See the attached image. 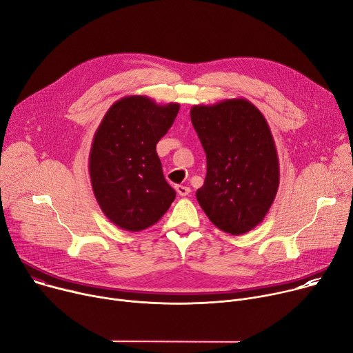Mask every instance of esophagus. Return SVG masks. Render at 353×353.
<instances>
[{
	"label": "esophagus",
	"mask_w": 353,
	"mask_h": 353,
	"mask_svg": "<svg viewBox=\"0 0 353 353\" xmlns=\"http://www.w3.org/2000/svg\"><path fill=\"white\" fill-rule=\"evenodd\" d=\"M176 191H177V194L179 196H181V197H184V196H188L190 194V187H187V185H176Z\"/></svg>",
	"instance_id": "obj_1"
}]
</instances>
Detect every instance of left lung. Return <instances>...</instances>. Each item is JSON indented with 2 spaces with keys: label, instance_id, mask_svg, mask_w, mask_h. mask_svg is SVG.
Masks as SVG:
<instances>
[{
  "label": "left lung",
  "instance_id": "8db88e82",
  "mask_svg": "<svg viewBox=\"0 0 353 353\" xmlns=\"http://www.w3.org/2000/svg\"><path fill=\"white\" fill-rule=\"evenodd\" d=\"M190 115L207 156L199 204L218 230L246 234L263 221L279 188V157L268 121L245 99L193 105Z\"/></svg>",
  "mask_w": 353,
  "mask_h": 353
}]
</instances>
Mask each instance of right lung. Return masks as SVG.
Instances as JSON below:
<instances>
[{
	"mask_svg": "<svg viewBox=\"0 0 353 353\" xmlns=\"http://www.w3.org/2000/svg\"><path fill=\"white\" fill-rule=\"evenodd\" d=\"M180 104L160 105L146 95L114 103L94 134L88 170L95 200L125 231L139 232L165 215L176 199L156 143L170 130Z\"/></svg>",
	"mask_w": 353,
	"mask_h": 353,
	"instance_id": "add662e5",
	"label": "right lung"
}]
</instances>
